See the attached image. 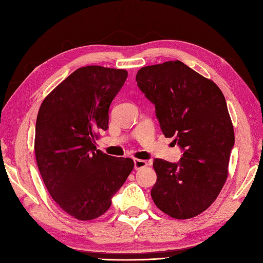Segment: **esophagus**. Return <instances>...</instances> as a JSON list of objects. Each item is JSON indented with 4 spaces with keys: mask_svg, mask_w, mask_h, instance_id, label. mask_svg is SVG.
I'll use <instances>...</instances> for the list:
<instances>
[{
    "mask_svg": "<svg viewBox=\"0 0 263 263\" xmlns=\"http://www.w3.org/2000/svg\"><path fill=\"white\" fill-rule=\"evenodd\" d=\"M147 166V162L143 161V159H134V168L136 171L140 170V168H144Z\"/></svg>",
    "mask_w": 263,
    "mask_h": 263,
    "instance_id": "esophagus-1",
    "label": "esophagus"
}]
</instances>
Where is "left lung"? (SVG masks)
<instances>
[{
    "label": "left lung",
    "instance_id": "left-lung-1",
    "mask_svg": "<svg viewBox=\"0 0 263 263\" xmlns=\"http://www.w3.org/2000/svg\"><path fill=\"white\" fill-rule=\"evenodd\" d=\"M136 81L155 106L164 135L183 151L177 163L154 159L152 198L167 215L191 219L215 201L227 181L234 132L226 98L212 80L178 60L144 67Z\"/></svg>",
    "mask_w": 263,
    "mask_h": 263
}]
</instances>
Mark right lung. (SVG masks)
Segmentation results:
<instances>
[{"label":"right lung","mask_w":263,"mask_h":263,"mask_svg":"<svg viewBox=\"0 0 263 263\" xmlns=\"http://www.w3.org/2000/svg\"><path fill=\"white\" fill-rule=\"evenodd\" d=\"M127 76L124 69H77L47 96L37 114L34 151L42 180L58 205L78 220L104 214L134 168L132 158L107 155L95 146Z\"/></svg>","instance_id":"right-lung-1"}]
</instances>
